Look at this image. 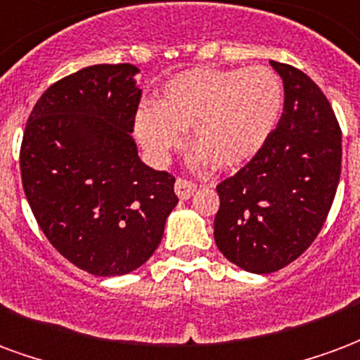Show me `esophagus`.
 <instances>
[{
	"instance_id": "esophagus-1",
	"label": "esophagus",
	"mask_w": 360,
	"mask_h": 360,
	"mask_svg": "<svg viewBox=\"0 0 360 360\" xmlns=\"http://www.w3.org/2000/svg\"><path fill=\"white\" fill-rule=\"evenodd\" d=\"M198 190V186L190 180H184V178H178L176 184H174V191H176V195L180 199H190L193 195V191Z\"/></svg>"
}]
</instances>
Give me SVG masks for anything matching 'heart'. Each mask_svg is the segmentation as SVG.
Listing matches in <instances>:
<instances>
[{
	"label": "heart",
	"instance_id": "heart-1",
	"mask_svg": "<svg viewBox=\"0 0 360 360\" xmlns=\"http://www.w3.org/2000/svg\"><path fill=\"white\" fill-rule=\"evenodd\" d=\"M284 109V86L269 67L190 69L165 84L153 107H141L134 132L155 161H167L191 128L195 167H243L274 132Z\"/></svg>",
	"mask_w": 360,
	"mask_h": 360
}]
</instances>
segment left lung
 Returning <instances> with one entry per match:
<instances>
[{
  "label": "left lung",
  "instance_id": "8db88e82",
  "mask_svg": "<svg viewBox=\"0 0 360 360\" xmlns=\"http://www.w3.org/2000/svg\"><path fill=\"white\" fill-rule=\"evenodd\" d=\"M270 65L284 82L282 119L264 148L217 186V248L253 274L284 269L313 243L342 172V130L326 96L295 67Z\"/></svg>",
  "mask_w": 360,
  "mask_h": 360
}]
</instances>
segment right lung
<instances>
[{
	"instance_id": "1",
	"label": "right lung",
	"mask_w": 360,
	"mask_h": 360,
	"mask_svg": "<svg viewBox=\"0 0 360 360\" xmlns=\"http://www.w3.org/2000/svg\"><path fill=\"white\" fill-rule=\"evenodd\" d=\"M138 67L91 65L49 86L20 148L28 205L49 243L94 276L153 255L176 207L174 178L141 161L132 138Z\"/></svg>"
}]
</instances>
